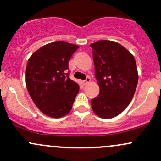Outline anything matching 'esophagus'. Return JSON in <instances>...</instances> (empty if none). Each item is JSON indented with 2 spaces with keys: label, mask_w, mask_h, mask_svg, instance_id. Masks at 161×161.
I'll list each match as a JSON object with an SVG mask.
<instances>
[{
  "label": "esophagus",
  "mask_w": 161,
  "mask_h": 161,
  "mask_svg": "<svg viewBox=\"0 0 161 161\" xmlns=\"http://www.w3.org/2000/svg\"><path fill=\"white\" fill-rule=\"evenodd\" d=\"M90 81H91V78H90L89 77H87V78H86V80H84L82 81L83 85H87L88 83H90Z\"/></svg>",
  "instance_id": "esophagus-1"
}]
</instances>
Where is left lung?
I'll use <instances>...</instances> for the list:
<instances>
[{
	"mask_svg": "<svg viewBox=\"0 0 161 161\" xmlns=\"http://www.w3.org/2000/svg\"><path fill=\"white\" fill-rule=\"evenodd\" d=\"M90 46L100 87L99 95L91 100V107L101 118H112L124 111L135 93L138 82L135 59L114 41L101 40Z\"/></svg>",
	"mask_w": 161,
	"mask_h": 161,
	"instance_id": "obj_1",
	"label": "left lung"
}]
</instances>
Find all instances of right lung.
Instances as JSON below:
<instances>
[{
  "instance_id": "obj_1",
  "label": "right lung",
  "mask_w": 161,
  "mask_h": 161,
  "mask_svg": "<svg viewBox=\"0 0 161 161\" xmlns=\"http://www.w3.org/2000/svg\"><path fill=\"white\" fill-rule=\"evenodd\" d=\"M79 47L58 41L43 46L29 58L26 86L43 114L59 118L70 111L79 85L69 77L68 62Z\"/></svg>"
}]
</instances>
